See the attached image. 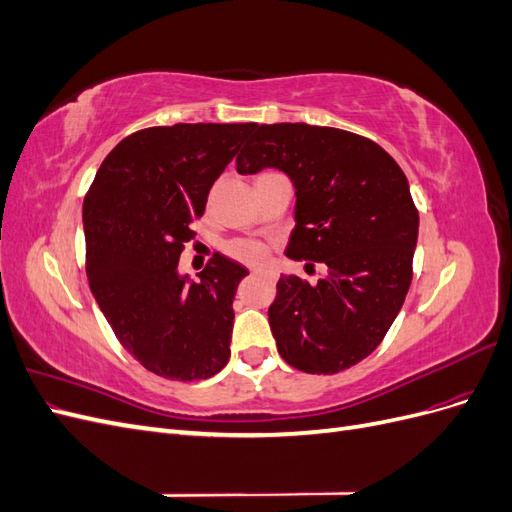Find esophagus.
Returning <instances> with one entry per match:
<instances>
[{"label":"esophagus","mask_w":512,"mask_h":512,"mask_svg":"<svg viewBox=\"0 0 512 512\" xmlns=\"http://www.w3.org/2000/svg\"><path fill=\"white\" fill-rule=\"evenodd\" d=\"M252 275H267V271H262V269H252Z\"/></svg>","instance_id":"esophagus-1"}]
</instances>
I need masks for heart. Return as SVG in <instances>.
I'll list each match as a JSON object with an SVG mask.
<instances>
[{"mask_svg": "<svg viewBox=\"0 0 512 512\" xmlns=\"http://www.w3.org/2000/svg\"><path fill=\"white\" fill-rule=\"evenodd\" d=\"M226 252H228L232 258H237V260H241V262H250V265H252V262H260L262 256H265V250H262L260 243L247 241V239L230 243V245L226 247Z\"/></svg>", "mask_w": 512, "mask_h": 512, "instance_id": "obj_1", "label": "heart"}]
</instances>
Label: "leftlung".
I'll return each instance as SVG.
<instances>
[{
	"instance_id": "obj_1",
	"label": "left lung",
	"mask_w": 512,
	"mask_h": 512,
	"mask_svg": "<svg viewBox=\"0 0 512 512\" xmlns=\"http://www.w3.org/2000/svg\"><path fill=\"white\" fill-rule=\"evenodd\" d=\"M262 168L284 170L297 190L286 256L327 267L318 284L280 277L277 350L305 374H337L380 346L404 305L418 237L408 179L378 143L309 123H256L237 170Z\"/></svg>"
}]
</instances>
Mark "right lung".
Instances as JSON below:
<instances>
[{"label": "right lung", "mask_w": 512, "mask_h": 512, "mask_svg": "<svg viewBox=\"0 0 512 512\" xmlns=\"http://www.w3.org/2000/svg\"><path fill=\"white\" fill-rule=\"evenodd\" d=\"M254 126L138 130L108 153L85 196L89 288L121 346L166 380H207L228 363L232 299L247 269L218 254L196 284L177 265L213 181Z\"/></svg>", "instance_id": "obj_1"}]
</instances>
